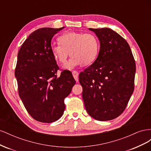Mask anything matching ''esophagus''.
<instances>
[{"mask_svg":"<svg viewBox=\"0 0 151 151\" xmlns=\"http://www.w3.org/2000/svg\"><path fill=\"white\" fill-rule=\"evenodd\" d=\"M72 75H73V76H74V78L76 81V82H78L79 81V78H78L79 73H78V72H77L76 70L73 71L72 72Z\"/></svg>","mask_w":151,"mask_h":151,"instance_id":"34e87169","label":"esophagus"}]
</instances>
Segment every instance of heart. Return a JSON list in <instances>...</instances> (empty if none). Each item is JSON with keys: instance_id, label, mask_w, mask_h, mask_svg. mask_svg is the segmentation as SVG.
Here are the masks:
<instances>
[{"instance_id": "obj_1", "label": "heart", "mask_w": 151, "mask_h": 151, "mask_svg": "<svg viewBox=\"0 0 151 151\" xmlns=\"http://www.w3.org/2000/svg\"><path fill=\"white\" fill-rule=\"evenodd\" d=\"M59 44L52 47V53L57 61L64 63L69 55L71 58L64 65L66 70H72L83 63L88 65L96 59L99 50V42L91 33L68 32L59 36Z\"/></svg>"}]
</instances>
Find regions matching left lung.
I'll return each mask as SVG.
<instances>
[{"instance_id": "1", "label": "left lung", "mask_w": 151, "mask_h": 151, "mask_svg": "<svg viewBox=\"0 0 151 151\" xmlns=\"http://www.w3.org/2000/svg\"><path fill=\"white\" fill-rule=\"evenodd\" d=\"M100 43L98 56L80 73L89 115L99 121L115 119L125 110L134 90L135 62L129 45L113 30L89 28Z\"/></svg>"}]
</instances>
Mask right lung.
Instances as JSON below:
<instances>
[{"label": "right lung", "mask_w": 151, "mask_h": 151, "mask_svg": "<svg viewBox=\"0 0 151 151\" xmlns=\"http://www.w3.org/2000/svg\"><path fill=\"white\" fill-rule=\"evenodd\" d=\"M63 28L35 31L17 54L15 77L18 93L27 111L40 122L52 123L63 115L64 99L76 84L69 70H63L57 77L59 67L52 53L53 36Z\"/></svg>", "instance_id": "right-lung-1"}]
</instances>
